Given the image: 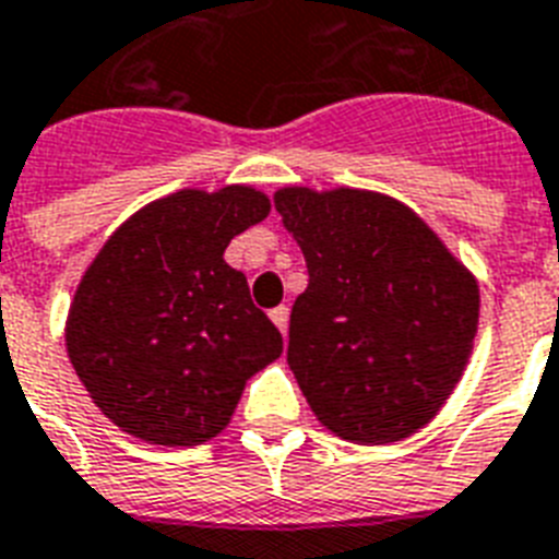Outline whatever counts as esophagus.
Returning a JSON list of instances; mask_svg holds the SVG:
<instances>
[{
	"mask_svg": "<svg viewBox=\"0 0 559 559\" xmlns=\"http://www.w3.org/2000/svg\"><path fill=\"white\" fill-rule=\"evenodd\" d=\"M270 319H272V322H275V328H278L281 334L287 336V328H289V308H284V305H281V308L270 310Z\"/></svg>",
	"mask_w": 559,
	"mask_h": 559,
	"instance_id": "obj_1",
	"label": "esophagus"
}]
</instances>
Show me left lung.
Returning <instances> with one entry per match:
<instances>
[{"label":"left lung","mask_w":559,"mask_h":559,"mask_svg":"<svg viewBox=\"0 0 559 559\" xmlns=\"http://www.w3.org/2000/svg\"><path fill=\"white\" fill-rule=\"evenodd\" d=\"M275 211L308 263L287 364L313 416L357 445L421 431L466 372L478 278L393 195L289 185Z\"/></svg>","instance_id":"obj_1"}]
</instances>
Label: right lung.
<instances>
[{"mask_svg":"<svg viewBox=\"0 0 559 559\" xmlns=\"http://www.w3.org/2000/svg\"><path fill=\"white\" fill-rule=\"evenodd\" d=\"M270 211L251 185L187 187L131 213L84 270L63 343L119 431L202 445L228 428L251 374L278 360V328L225 263L228 242Z\"/></svg>","mask_w":559,"mask_h":559,"instance_id":"right-lung-1","label":"right lung"}]
</instances>
